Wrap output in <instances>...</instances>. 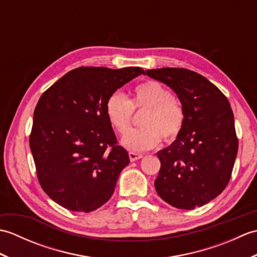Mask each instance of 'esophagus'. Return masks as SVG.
<instances>
[{
	"label": "esophagus",
	"mask_w": 257,
	"mask_h": 257,
	"mask_svg": "<svg viewBox=\"0 0 257 257\" xmlns=\"http://www.w3.org/2000/svg\"><path fill=\"white\" fill-rule=\"evenodd\" d=\"M129 158H130V161L134 162V161H137V160L141 159V158H143V155L135 154V152H129Z\"/></svg>",
	"instance_id": "1"
}]
</instances>
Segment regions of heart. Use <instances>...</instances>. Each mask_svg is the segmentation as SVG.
I'll use <instances>...</instances> for the list:
<instances>
[{
  "label": "heart",
  "mask_w": 257,
  "mask_h": 257,
  "mask_svg": "<svg viewBox=\"0 0 257 257\" xmlns=\"http://www.w3.org/2000/svg\"><path fill=\"white\" fill-rule=\"evenodd\" d=\"M147 108L142 120L143 128L125 134L121 144L132 151H146L165 141L176 139L183 128L185 114L181 103L159 81L149 80L136 87L132 99L114 92L106 102L109 122L119 134L126 133L133 109Z\"/></svg>",
  "instance_id": "heart-1"
}]
</instances>
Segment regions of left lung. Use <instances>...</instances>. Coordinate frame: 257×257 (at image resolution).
<instances>
[{
    "instance_id": "left-lung-1",
    "label": "left lung",
    "mask_w": 257,
    "mask_h": 257,
    "mask_svg": "<svg viewBox=\"0 0 257 257\" xmlns=\"http://www.w3.org/2000/svg\"><path fill=\"white\" fill-rule=\"evenodd\" d=\"M146 73L176 92L185 114L177 139L157 152L161 162L157 193L178 209L209 203L226 188L237 155L230 102L215 85L192 70L167 67Z\"/></svg>"
}]
</instances>
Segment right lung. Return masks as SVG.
<instances>
[{
  "instance_id": "right-lung-1",
  "label": "right lung",
  "mask_w": 257,
  "mask_h": 257,
  "mask_svg": "<svg viewBox=\"0 0 257 257\" xmlns=\"http://www.w3.org/2000/svg\"><path fill=\"white\" fill-rule=\"evenodd\" d=\"M141 74L140 67H79L41 96L30 147L41 187L57 204L88 213L111 198L130 160L117 144L106 102Z\"/></svg>"
}]
</instances>
